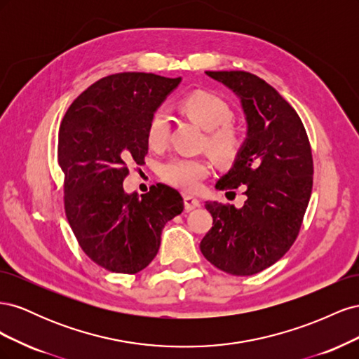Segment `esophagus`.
<instances>
[{
    "label": "esophagus",
    "mask_w": 359,
    "mask_h": 359,
    "mask_svg": "<svg viewBox=\"0 0 359 359\" xmlns=\"http://www.w3.org/2000/svg\"><path fill=\"white\" fill-rule=\"evenodd\" d=\"M199 205H201V202H199L198 198L190 196V194H186V196H184V206H186L187 211H191L194 208H198Z\"/></svg>",
    "instance_id": "esophagus-1"
}]
</instances>
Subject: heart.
<instances>
[{
	"mask_svg": "<svg viewBox=\"0 0 359 359\" xmlns=\"http://www.w3.org/2000/svg\"><path fill=\"white\" fill-rule=\"evenodd\" d=\"M181 111L193 123L206 130L205 147L220 161H232L243 147L241 133L231 124L233 112L219 95L208 91H194L184 97ZM170 119L168 112L157 111L149 118L147 127V142L149 148H165L169 139ZM211 163L206 158L175 157L163 163L160 177L173 187L186 191H196L201 182L210 175Z\"/></svg>",
	"mask_w": 359,
	"mask_h": 359,
	"instance_id": "1",
	"label": "heart"
}]
</instances>
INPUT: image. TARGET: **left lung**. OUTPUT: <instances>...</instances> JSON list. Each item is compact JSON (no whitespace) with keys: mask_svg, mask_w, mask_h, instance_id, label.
<instances>
[{"mask_svg":"<svg viewBox=\"0 0 359 359\" xmlns=\"http://www.w3.org/2000/svg\"><path fill=\"white\" fill-rule=\"evenodd\" d=\"M241 100L247 137L219 190L244 186L243 208L206 202L212 227L201 252L232 276H253L276 264L295 243L313 187V157L295 109L248 72H205Z\"/></svg>","mask_w":359,"mask_h":359,"instance_id":"obj_1","label":"left lung"}]
</instances>
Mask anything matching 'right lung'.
I'll use <instances>...</instances> for the list:
<instances>
[{
  "label": "right lung",
  "instance_id": "right-lung-1",
  "mask_svg": "<svg viewBox=\"0 0 359 359\" xmlns=\"http://www.w3.org/2000/svg\"><path fill=\"white\" fill-rule=\"evenodd\" d=\"M181 78L116 73L97 81L64 115L58 163L64 172V208L81 248L93 262L136 274L158 252L161 231L182 212L181 194L165 184L148 193L124 191L130 163L148 153L149 118Z\"/></svg>",
  "mask_w": 359,
  "mask_h": 359
}]
</instances>
